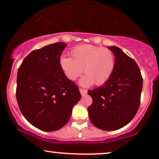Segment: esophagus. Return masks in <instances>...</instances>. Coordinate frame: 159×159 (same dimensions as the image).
I'll return each instance as SVG.
<instances>
[{
    "label": "esophagus",
    "instance_id": "obj_1",
    "mask_svg": "<svg viewBox=\"0 0 159 159\" xmlns=\"http://www.w3.org/2000/svg\"><path fill=\"white\" fill-rule=\"evenodd\" d=\"M80 92L81 93V94L84 96V95H85L87 94V91L85 90V89H80Z\"/></svg>",
    "mask_w": 159,
    "mask_h": 159
}]
</instances>
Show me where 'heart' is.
Listing matches in <instances>:
<instances>
[{"mask_svg":"<svg viewBox=\"0 0 159 159\" xmlns=\"http://www.w3.org/2000/svg\"><path fill=\"white\" fill-rule=\"evenodd\" d=\"M71 57L62 56L59 65L70 80H75L83 72L85 75L80 80L83 86L94 83L102 85L109 79L115 68V56L111 50L91 44H83L74 48Z\"/></svg>","mask_w":159,"mask_h":159,"instance_id":"1","label":"heart"}]
</instances>
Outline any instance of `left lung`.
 Segmentation results:
<instances>
[{"label":"left lung","instance_id":"8db88e82","mask_svg":"<svg viewBox=\"0 0 159 159\" xmlns=\"http://www.w3.org/2000/svg\"><path fill=\"white\" fill-rule=\"evenodd\" d=\"M108 48L115 55V68L102 86L88 91L93 100L88 111L94 126L111 131L124 127L135 116L140 106L143 78L133 59L116 46Z\"/></svg>","mask_w":159,"mask_h":159}]
</instances>
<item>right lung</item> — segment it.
<instances>
[{
  "label": "right lung",
  "mask_w": 159,
  "mask_h": 159,
  "mask_svg": "<svg viewBox=\"0 0 159 159\" xmlns=\"http://www.w3.org/2000/svg\"><path fill=\"white\" fill-rule=\"evenodd\" d=\"M66 46L64 42H57L33 50L18 70L19 109L30 124L42 131L63 127L82 97L79 88L65 76L59 65Z\"/></svg>",
  "instance_id": "add662e5"
}]
</instances>
